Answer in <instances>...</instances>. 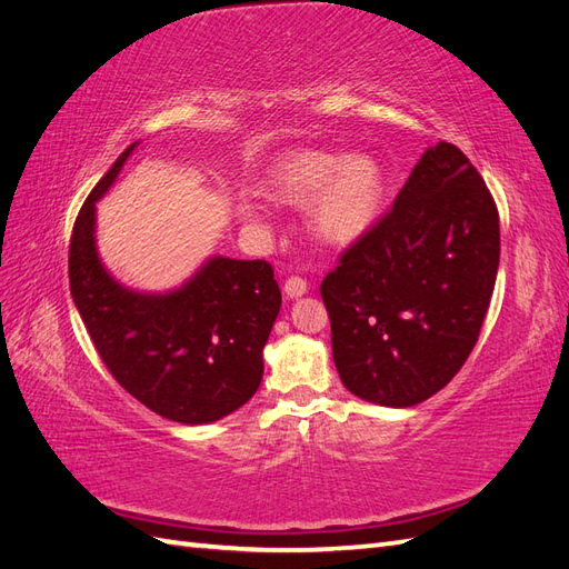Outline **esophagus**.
<instances>
[{
	"label": "esophagus",
	"instance_id": "34e87169",
	"mask_svg": "<svg viewBox=\"0 0 569 569\" xmlns=\"http://www.w3.org/2000/svg\"><path fill=\"white\" fill-rule=\"evenodd\" d=\"M308 291V284H306V280H301V278H289L287 282H284V295L289 297V299H299V297H303Z\"/></svg>",
	"mask_w": 569,
	"mask_h": 569
}]
</instances>
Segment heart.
Listing matches in <instances>:
<instances>
[{"mask_svg": "<svg viewBox=\"0 0 569 569\" xmlns=\"http://www.w3.org/2000/svg\"><path fill=\"white\" fill-rule=\"evenodd\" d=\"M385 168L370 153L339 157L332 151H295L274 163L266 178V192L291 206H306L313 237L325 244L347 247L363 237L385 201ZM239 216L263 226L261 203L242 201Z\"/></svg>", "mask_w": 569, "mask_h": 569, "instance_id": "obj_1", "label": "heart"}]
</instances>
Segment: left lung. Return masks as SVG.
Listing matches in <instances>:
<instances>
[{"label": "left lung", "instance_id": "8db88e82", "mask_svg": "<svg viewBox=\"0 0 569 569\" xmlns=\"http://www.w3.org/2000/svg\"><path fill=\"white\" fill-rule=\"evenodd\" d=\"M498 256L485 180L458 147H429L393 209L322 280L343 387L408 408L449 385L477 343Z\"/></svg>", "mask_w": 569, "mask_h": 569}]
</instances>
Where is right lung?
Instances as JSON below:
<instances>
[{"instance_id": "add662e5", "label": "right lung", "mask_w": 569, "mask_h": 569, "mask_svg": "<svg viewBox=\"0 0 569 569\" xmlns=\"http://www.w3.org/2000/svg\"><path fill=\"white\" fill-rule=\"evenodd\" d=\"M137 147L120 153L78 213L68 251L71 297L120 387L166 420L209 425L261 387L282 295L270 263L228 256H209L168 291H140L113 278L97 247V201Z\"/></svg>"}]
</instances>
